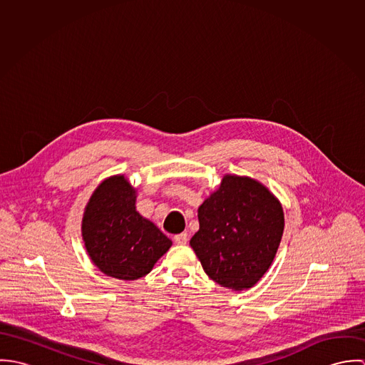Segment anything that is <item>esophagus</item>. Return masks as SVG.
<instances>
[{
  "label": "esophagus",
  "mask_w": 365,
  "mask_h": 365,
  "mask_svg": "<svg viewBox=\"0 0 365 365\" xmlns=\"http://www.w3.org/2000/svg\"><path fill=\"white\" fill-rule=\"evenodd\" d=\"M174 242H175L177 245H187V242H188V233L182 232V233H180V235H175V236H174Z\"/></svg>",
  "instance_id": "esophagus-1"
}]
</instances>
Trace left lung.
<instances>
[{
  "label": "left lung",
  "instance_id": "1",
  "mask_svg": "<svg viewBox=\"0 0 365 365\" xmlns=\"http://www.w3.org/2000/svg\"><path fill=\"white\" fill-rule=\"evenodd\" d=\"M200 230L190 245L210 279L242 291L252 288L275 257L284 212L256 180L225 175L198 209Z\"/></svg>",
  "mask_w": 365,
  "mask_h": 365
}]
</instances>
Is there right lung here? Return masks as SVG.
I'll list each match as a JSON object with an SVG mask.
<instances>
[{
	"instance_id": "1",
	"label": "right lung",
	"mask_w": 365,
	"mask_h": 365,
	"mask_svg": "<svg viewBox=\"0 0 365 365\" xmlns=\"http://www.w3.org/2000/svg\"><path fill=\"white\" fill-rule=\"evenodd\" d=\"M135 190L116 175L93 194L83 219V239L94 264L109 277L132 281L149 274L171 240L135 208Z\"/></svg>"
}]
</instances>
